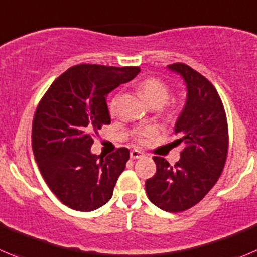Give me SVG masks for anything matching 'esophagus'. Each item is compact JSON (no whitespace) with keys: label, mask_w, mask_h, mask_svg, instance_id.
I'll return each instance as SVG.
<instances>
[{"label":"esophagus","mask_w":257,"mask_h":257,"mask_svg":"<svg viewBox=\"0 0 257 257\" xmlns=\"http://www.w3.org/2000/svg\"><path fill=\"white\" fill-rule=\"evenodd\" d=\"M143 157V153H142L141 151H138V149H133V151H131V158L132 159H139Z\"/></svg>","instance_id":"34e87169"}]
</instances>
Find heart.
<instances>
[{
  "mask_svg": "<svg viewBox=\"0 0 257 257\" xmlns=\"http://www.w3.org/2000/svg\"><path fill=\"white\" fill-rule=\"evenodd\" d=\"M139 94L144 98V100L148 101L151 105H163L169 96V88L164 81L157 78L146 79L141 83L138 88ZM115 100L111 101L110 104V113L115 111ZM153 132L151 129H143L137 134V142L138 143H144L147 138L152 136Z\"/></svg>",
  "mask_w": 257,
  "mask_h": 257,
  "instance_id": "obj_1",
  "label": "heart"
}]
</instances>
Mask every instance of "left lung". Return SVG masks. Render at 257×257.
<instances>
[{"label": "left lung", "instance_id": "8db88e82", "mask_svg": "<svg viewBox=\"0 0 257 257\" xmlns=\"http://www.w3.org/2000/svg\"><path fill=\"white\" fill-rule=\"evenodd\" d=\"M183 78L187 100L177 119V143H184L181 159L171 166L153 157L157 171L146 181L149 201L167 212H182L197 205L220 178L228 151L225 108L215 86L191 66L168 65Z\"/></svg>", "mask_w": 257, "mask_h": 257}]
</instances>
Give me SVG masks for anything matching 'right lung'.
Segmentation results:
<instances>
[{
	"label": "right lung",
	"mask_w": 257,
	"mask_h": 257,
	"mask_svg": "<svg viewBox=\"0 0 257 257\" xmlns=\"http://www.w3.org/2000/svg\"><path fill=\"white\" fill-rule=\"evenodd\" d=\"M137 66L80 64L68 69L40 100L32 151L49 188L68 207L89 212L105 205L129 159L128 148L91 154L94 132L110 124L105 96L139 73Z\"/></svg>",
	"instance_id": "obj_1"
}]
</instances>
